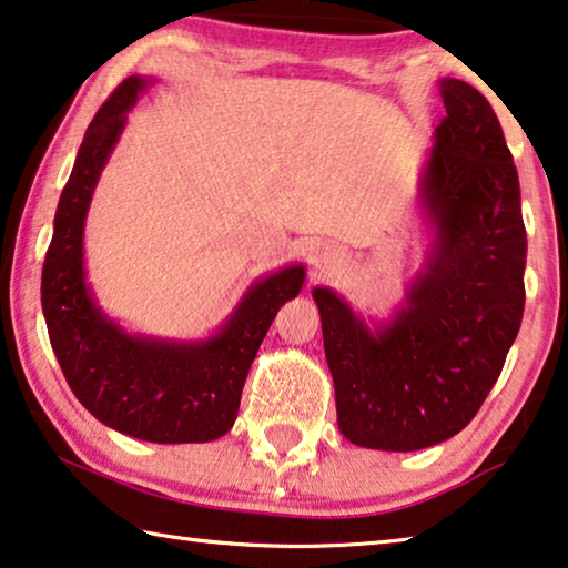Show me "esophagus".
Returning a JSON list of instances; mask_svg holds the SVG:
<instances>
[{
	"label": "esophagus",
	"instance_id": "obj_1",
	"mask_svg": "<svg viewBox=\"0 0 568 568\" xmlns=\"http://www.w3.org/2000/svg\"><path fill=\"white\" fill-rule=\"evenodd\" d=\"M313 263H316V267H321V263H326V255H313Z\"/></svg>",
	"mask_w": 568,
	"mask_h": 568
}]
</instances>
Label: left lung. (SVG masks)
Listing matches in <instances>:
<instances>
[{
  "label": "left lung",
  "mask_w": 568,
  "mask_h": 568,
  "mask_svg": "<svg viewBox=\"0 0 568 568\" xmlns=\"http://www.w3.org/2000/svg\"><path fill=\"white\" fill-rule=\"evenodd\" d=\"M439 93L447 115L419 179L432 242L404 301L366 323L331 287H313L341 435L386 453L467 427L524 318L526 227L500 121L465 80L443 78Z\"/></svg>",
  "instance_id": "obj_1"
}]
</instances>
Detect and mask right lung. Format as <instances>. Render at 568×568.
<instances>
[{
    "label": "right lung",
    "instance_id": "right-lung-1",
    "mask_svg": "<svg viewBox=\"0 0 568 568\" xmlns=\"http://www.w3.org/2000/svg\"><path fill=\"white\" fill-rule=\"evenodd\" d=\"M151 83L125 78L88 125L44 255L42 313L70 389L98 422L146 443H212L235 425L252 358L281 305L301 293L305 267L287 265L252 283L204 341L139 336L105 316L85 283V217L129 111Z\"/></svg>",
    "mask_w": 568,
    "mask_h": 568
}]
</instances>
